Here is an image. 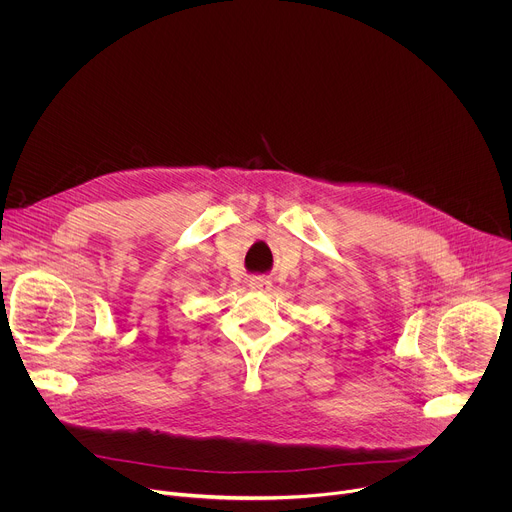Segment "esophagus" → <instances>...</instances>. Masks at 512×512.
<instances>
[{"mask_svg":"<svg viewBox=\"0 0 512 512\" xmlns=\"http://www.w3.org/2000/svg\"><path fill=\"white\" fill-rule=\"evenodd\" d=\"M249 285H251V289H259V291L271 289V281H269L267 277H259V275L251 277V279H249Z\"/></svg>","mask_w":512,"mask_h":512,"instance_id":"esophagus-1","label":"esophagus"}]
</instances>
